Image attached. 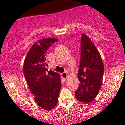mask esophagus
I'll return each instance as SVG.
<instances>
[{
  "mask_svg": "<svg viewBox=\"0 0 125 125\" xmlns=\"http://www.w3.org/2000/svg\"><path fill=\"white\" fill-rule=\"evenodd\" d=\"M61 77L64 81H66V78H67V77H68V74H67L66 73H63L61 74Z\"/></svg>",
  "mask_w": 125,
  "mask_h": 125,
  "instance_id": "34e87169",
  "label": "esophagus"
}]
</instances>
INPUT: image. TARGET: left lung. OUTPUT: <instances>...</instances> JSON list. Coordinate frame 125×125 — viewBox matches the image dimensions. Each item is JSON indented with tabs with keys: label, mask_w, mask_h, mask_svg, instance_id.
I'll use <instances>...</instances> for the list:
<instances>
[{
	"label": "left lung",
	"mask_w": 125,
	"mask_h": 125,
	"mask_svg": "<svg viewBox=\"0 0 125 125\" xmlns=\"http://www.w3.org/2000/svg\"><path fill=\"white\" fill-rule=\"evenodd\" d=\"M81 41V60L78 74L80 84L75 95L79 101L88 103L96 97L101 88L104 66L101 55L91 39L83 34Z\"/></svg>",
	"instance_id": "obj_1"
}]
</instances>
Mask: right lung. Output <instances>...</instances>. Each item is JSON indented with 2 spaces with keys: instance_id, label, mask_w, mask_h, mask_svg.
I'll list each match as a JSON object with an SVG mask.
<instances>
[{
  "instance_id": "add662e5",
  "label": "right lung",
  "mask_w": 125,
  "mask_h": 125,
  "mask_svg": "<svg viewBox=\"0 0 125 125\" xmlns=\"http://www.w3.org/2000/svg\"><path fill=\"white\" fill-rule=\"evenodd\" d=\"M55 38H43L32 45L24 62V74L36 103L42 109L51 110L57 105L61 87L60 75L45 68L46 52Z\"/></svg>"
}]
</instances>
